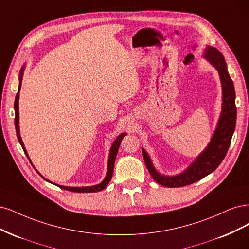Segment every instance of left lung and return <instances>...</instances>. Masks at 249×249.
<instances>
[{"label": "left lung", "mask_w": 249, "mask_h": 249, "mask_svg": "<svg viewBox=\"0 0 249 249\" xmlns=\"http://www.w3.org/2000/svg\"><path fill=\"white\" fill-rule=\"evenodd\" d=\"M203 57L218 71L222 88V107L216 129L209 145L200 153L185 171L179 175L165 176L160 174L154 167L146 150L142 148L143 160L152 178L165 187H182L189 185L214 172L227 155L234 134L237 119L236 93L234 84L228 72L227 63L222 53L215 47L208 45Z\"/></svg>", "instance_id": "obj_1"}]
</instances>
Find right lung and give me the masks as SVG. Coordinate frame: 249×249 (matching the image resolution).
<instances>
[{
	"label": "right lung",
	"mask_w": 249,
	"mask_h": 249,
	"mask_svg": "<svg viewBox=\"0 0 249 249\" xmlns=\"http://www.w3.org/2000/svg\"><path fill=\"white\" fill-rule=\"evenodd\" d=\"M25 67L26 65H23L21 67V70L19 72V85H18V94H17V97H15V101H14V110H15V119H14V122H15V130H17V135H18V140L19 142V143L21 145L23 151H25L26 155L28 156V159L30 160L31 164H33L31 161V159L27 153V150L25 148V145H23L22 142V140L20 138V133H19V111H18V100H19V91H20V87H21V82H22V75H23V70H25ZM126 135V133H121L120 134L118 138L116 139V141L113 142V145H111L110 147V150H109V155H108V162H107V176L106 178L103 179V181L99 184H97V185H93V186H85V187H69V186H62V185H58V184H55V185L61 187L62 189H65V190H69V191H73V192H82V194H84V192H97V191H100L102 189L106 188L107 186V184L109 183L111 177H113V172H114V164H115V160H116V156H117V153H118V150H119V147H120V143H121V141L123 140L124 136ZM37 171V170H36ZM38 174L41 176V177L47 181V182H51L47 179H45L43 176L40 174L38 172ZM53 183V182H51ZM54 184V183H53Z\"/></svg>",
	"instance_id": "add662e5"
}]
</instances>
